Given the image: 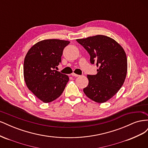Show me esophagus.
<instances>
[{"mask_svg":"<svg viewBox=\"0 0 148 148\" xmlns=\"http://www.w3.org/2000/svg\"><path fill=\"white\" fill-rule=\"evenodd\" d=\"M71 76H73V77H79V75H77V74H76V73H71Z\"/></svg>","mask_w":148,"mask_h":148,"instance_id":"1","label":"esophagus"}]
</instances>
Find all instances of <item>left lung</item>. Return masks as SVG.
<instances>
[{
	"instance_id": "8db88e82",
	"label": "left lung",
	"mask_w": 148,
	"mask_h": 148,
	"mask_svg": "<svg viewBox=\"0 0 148 148\" xmlns=\"http://www.w3.org/2000/svg\"><path fill=\"white\" fill-rule=\"evenodd\" d=\"M77 41L90 56V62L96 64L97 73L88 75L89 83L83 92L89 99L103 103L112 97L122 86L127 73V59L122 47L112 38L96 35Z\"/></svg>"
}]
</instances>
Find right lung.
I'll return each mask as SVG.
<instances>
[{"label":"right lung","mask_w":148,"mask_h":148,"mask_svg":"<svg viewBox=\"0 0 148 148\" xmlns=\"http://www.w3.org/2000/svg\"><path fill=\"white\" fill-rule=\"evenodd\" d=\"M70 41L46 39L35 44L26 53L23 74L26 86L38 99L45 103L59 97L69 78L55 70L61 62L64 49Z\"/></svg>","instance_id":"right-lung-1"}]
</instances>
